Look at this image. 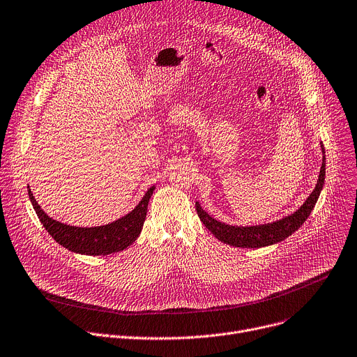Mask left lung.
<instances>
[{
    "mask_svg": "<svg viewBox=\"0 0 357 357\" xmlns=\"http://www.w3.org/2000/svg\"><path fill=\"white\" fill-rule=\"evenodd\" d=\"M321 151H323V163H321L317 185L313 189L310 197L307 198V201L294 213H291V215L271 224H264V225L234 227V225H227L217 220H213L201 208L199 202H195L199 220L221 243L229 244L232 247L261 248V247H267V245L286 240L287 236H290L294 231H297L304 224L307 217L310 215V212L313 211L319 199V195L321 192V188L324 185V176H326V156H324L323 146H321Z\"/></svg>",
    "mask_w": 357,
    "mask_h": 357,
    "instance_id": "obj_1",
    "label": "left lung"
}]
</instances>
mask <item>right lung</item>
Wrapping results in <instances>:
<instances>
[{"instance_id": "obj_1", "label": "right lung", "mask_w": 357, "mask_h": 357, "mask_svg": "<svg viewBox=\"0 0 357 357\" xmlns=\"http://www.w3.org/2000/svg\"><path fill=\"white\" fill-rule=\"evenodd\" d=\"M155 186L149 188L145 197L137 204V206L112 224L102 227H71L56 220H52L37 204L33 192L29 188V197L34 206L37 217L40 218L43 227L47 229L53 238L67 248L68 251L86 254V255H107L112 252H119L132 245L139 236L142 227H144L148 204L153 194Z\"/></svg>"}]
</instances>
